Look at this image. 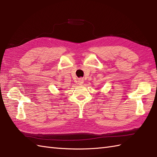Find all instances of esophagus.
Listing matches in <instances>:
<instances>
[{
  "label": "esophagus",
  "mask_w": 157,
  "mask_h": 157,
  "mask_svg": "<svg viewBox=\"0 0 157 157\" xmlns=\"http://www.w3.org/2000/svg\"><path fill=\"white\" fill-rule=\"evenodd\" d=\"M84 79H83L82 78H79V79H78V84H79V85H82V84H84Z\"/></svg>",
  "instance_id": "34e87169"
}]
</instances>
